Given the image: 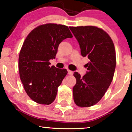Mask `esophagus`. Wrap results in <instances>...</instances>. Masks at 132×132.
<instances>
[{"mask_svg": "<svg viewBox=\"0 0 132 132\" xmlns=\"http://www.w3.org/2000/svg\"><path fill=\"white\" fill-rule=\"evenodd\" d=\"M68 75H72L73 74V72L71 71V70H68Z\"/></svg>", "mask_w": 132, "mask_h": 132, "instance_id": "1", "label": "esophagus"}]
</instances>
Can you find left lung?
I'll use <instances>...</instances> for the list:
<instances>
[{
	"label": "left lung",
	"instance_id": "1",
	"mask_svg": "<svg viewBox=\"0 0 132 132\" xmlns=\"http://www.w3.org/2000/svg\"><path fill=\"white\" fill-rule=\"evenodd\" d=\"M78 41L82 56L89 61L83 77L74 73L76 84L73 88L75 103L80 107H89L103 97L112 80L116 67L114 44L105 31L95 26L70 27Z\"/></svg>",
	"mask_w": 132,
	"mask_h": 132
}]
</instances>
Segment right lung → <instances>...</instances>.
<instances>
[{"label": "right lung", "instance_id": "add662e5", "mask_svg": "<svg viewBox=\"0 0 132 132\" xmlns=\"http://www.w3.org/2000/svg\"><path fill=\"white\" fill-rule=\"evenodd\" d=\"M73 35L68 26L43 24L32 30L23 43L19 57L20 77L25 91L34 102L50 104L67 74L66 69L50 67L60 43Z\"/></svg>", "mask_w": 132, "mask_h": 132}]
</instances>
